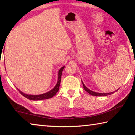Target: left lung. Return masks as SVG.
I'll list each match as a JSON object with an SVG mask.
<instances>
[{"mask_svg": "<svg viewBox=\"0 0 135 135\" xmlns=\"http://www.w3.org/2000/svg\"><path fill=\"white\" fill-rule=\"evenodd\" d=\"M81 82H82V84H83V85L84 89L87 92L89 93L90 95H92V96H96V97H102V96H103V97H104V96H107V95H111V94H113V93H114L115 92H116V91L118 90V89H117V90L114 91V92H109V93H98V92H93V91L91 90L90 89H89L87 88V87L85 85H84V84L83 83V81L81 80Z\"/></svg>", "mask_w": 135, "mask_h": 135, "instance_id": "obj_1", "label": "left lung"}]
</instances>
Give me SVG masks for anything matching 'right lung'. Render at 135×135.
Returning a JSON list of instances; mask_svg holds the SVG:
<instances>
[{"label": "right lung", "mask_w": 135, "mask_h": 135, "mask_svg": "<svg viewBox=\"0 0 135 135\" xmlns=\"http://www.w3.org/2000/svg\"><path fill=\"white\" fill-rule=\"evenodd\" d=\"M65 66H63L62 67H61L60 68V70H59L58 73V81H57V83L56 84L55 86L52 89V90H51L49 92H47L46 93H43V94H40V95H28V94H26V93H24L22 92H21V90H20L18 89L17 88V89L19 90V92L21 93V94L22 95H23L24 97H26V98L30 100H43V99H49V98H51L56 95V93L58 92V91L59 89V85H60L61 83V76H62V71L64 68Z\"/></svg>", "instance_id": "right-lung-1"}]
</instances>
